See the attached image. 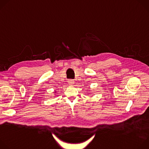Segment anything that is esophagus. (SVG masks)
<instances>
[{
	"label": "esophagus",
	"mask_w": 149,
	"mask_h": 149,
	"mask_svg": "<svg viewBox=\"0 0 149 149\" xmlns=\"http://www.w3.org/2000/svg\"><path fill=\"white\" fill-rule=\"evenodd\" d=\"M68 83L70 84H73L74 83V79H70L68 80Z\"/></svg>",
	"instance_id": "1"
}]
</instances>
